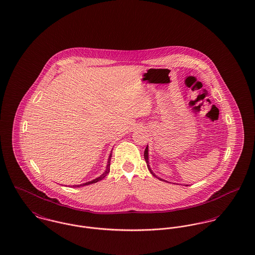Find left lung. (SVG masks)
<instances>
[{"label": "left lung", "mask_w": 255, "mask_h": 255, "mask_svg": "<svg viewBox=\"0 0 255 255\" xmlns=\"http://www.w3.org/2000/svg\"><path fill=\"white\" fill-rule=\"evenodd\" d=\"M143 156H144V159H145V162H146V165H147V168L149 170V172L154 176V177H156V175L152 172V170L150 169V167H149V164H148V147L146 146L145 147V149H144V153H143ZM156 178H158V177H156ZM159 180H161L162 181V179L161 178H158Z\"/></svg>", "instance_id": "left-lung-1"}]
</instances>
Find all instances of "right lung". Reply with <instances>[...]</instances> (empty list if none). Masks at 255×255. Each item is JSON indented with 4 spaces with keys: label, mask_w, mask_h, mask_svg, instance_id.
Listing matches in <instances>:
<instances>
[{
    "label": "right lung",
    "mask_w": 255,
    "mask_h": 255,
    "mask_svg": "<svg viewBox=\"0 0 255 255\" xmlns=\"http://www.w3.org/2000/svg\"><path fill=\"white\" fill-rule=\"evenodd\" d=\"M112 154H113V151H112V153H111V155H110V157H109V161H108V165H107V169L106 171L100 176V177H98V178H96L95 180H93V181H90V182H87L85 184H81V185H75V186H72V187H75V188H78V187H82V186H86V185H90V184H94V183H97V182H99V181H101V180H103L108 174H109V172H110V170H111V157H112Z\"/></svg>",
    "instance_id": "obj_1"
}]
</instances>
